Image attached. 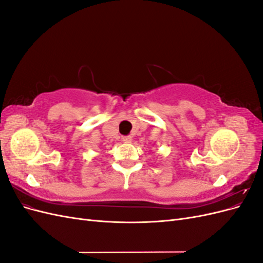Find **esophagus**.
Segmentation results:
<instances>
[{"label": "esophagus", "mask_w": 263, "mask_h": 263, "mask_svg": "<svg viewBox=\"0 0 263 263\" xmlns=\"http://www.w3.org/2000/svg\"><path fill=\"white\" fill-rule=\"evenodd\" d=\"M122 139L124 142H126V144H129V142H132V140H133L130 136H124Z\"/></svg>", "instance_id": "34e87169"}]
</instances>
